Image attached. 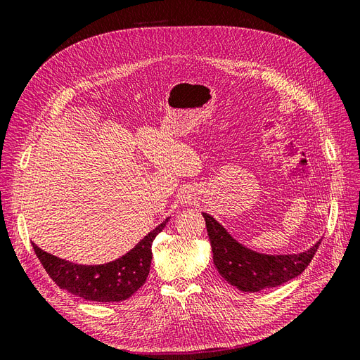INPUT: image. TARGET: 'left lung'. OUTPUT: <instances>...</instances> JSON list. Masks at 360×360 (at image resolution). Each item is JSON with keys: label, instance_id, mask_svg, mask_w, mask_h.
<instances>
[{"label": "left lung", "instance_id": "left-lung-1", "mask_svg": "<svg viewBox=\"0 0 360 360\" xmlns=\"http://www.w3.org/2000/svg\"><path fill=\"white\" fill-rule=\"evenodd\" d=\"M210 237L213 263L221 276L242 291H259L285 284L308 267L320 240L302 254L266 255L236 242L210 214L202 213Z\"/></svg>", "mask_w": 360, "mask_h": 360}]
</instances>
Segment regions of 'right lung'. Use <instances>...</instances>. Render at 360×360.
Instances as JSON below:
<instances>
[{"mask_svg": "<svg viewBox=\"0 0 360 360\" xmlns=\"http://www.w3.org/2000/svg\"><path fill=\"white\" fill-rule=\"evenodd\" d=\"M168 219L150 231L132 250L99 266H79L57 258L32 243L34 252L51 279L75 296L94 302H122L143 287L151 264V245Z\"/></svg>", "mask_w": 360, "mask_h": 360, "instance_id": "add662e5", "label": "right lung"}]
</instances>
